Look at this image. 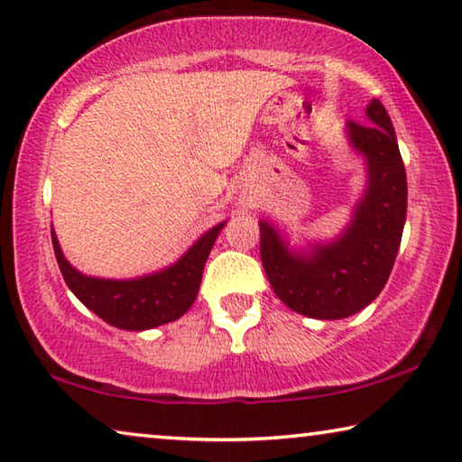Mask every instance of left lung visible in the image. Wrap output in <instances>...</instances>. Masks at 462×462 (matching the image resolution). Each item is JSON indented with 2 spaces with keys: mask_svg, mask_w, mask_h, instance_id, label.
<instances>
[{
  "mask_svg": "<svg viewBox=\"0 0 462 462\" xmlns=\"http://www.w3.org/2000/svg\"><path fill=\"white\" fill-rule=\"evenodd\" d=\"M365 116L368 125H346L351 148L365 164V189L346 228L328 243L296 248L273 222H259L261 261L271 288L304 317L337 320L360 312L383 291L397 259L407 217V174L383 102L372 100Z\"/></svg>",
  "mask_w": 462,
  "mask_h": 462,
  "instance_id": "obj_1",
  "label": "left lung"
}]
</instances>
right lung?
I'll list each match as a JSON object with an SVG mask.
<instances>
[{"instance_id":"add662e5","label":"right lung","mask_w":462,"mask_h":462,"mask_svg":"<svg viewBox=\"0 0 462 462\" xmlns=\"http://www.w3.org/2000/svg\"><path fill=\"white\" fill-rule=\"evenodd\" d=\"M224 226L226 219L197 238L177 263L134 280L84 275L65 259L55 230H51V240L65 283L86 309L116 328L148 331L172 323L191 309L201 285L205 261Z\"/></svg>"}]
</instances>
